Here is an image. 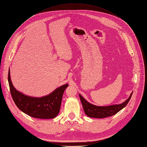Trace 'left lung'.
<instances>
[{
  "label": "left lung",
  "instance_id": "8db88e82",
  "mask_svg": "<svg viewBox=\"0 0 147 147\" xmlns=\"http://www.w3.org/2000/svg\"><path fill=\"white\" fill-rule=\"evenodd\" d=\"M132 92L131 93L129 97L124 102L119 104H114L109 106H97L92 104L85 100L82 95L79 94L84 111L86 114L91 118H102L115 115L120 110L124 109L129 101Z\"/></svg>",
  "mask_w": 147,
  "mask_h": 147
}]
</instances>
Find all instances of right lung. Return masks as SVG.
<instances>
[{"mask_svg":"<svg viewBox=\"0 0 147 147\" xmlns=\"http://www.w3.org/2000/svg\"><path fill=\"white\" fill-rule=\"evenodd\" d=\"M8 82L12 98L19 109L30 117L41 119H52L58 115L64 91L69 86L65 84L47 96L34 97L23 94L14 87L10 78V68Z\"/></svg>","mask_w":147,"mask_h":147,"instance_id":"add662e5","label":"right lung"}]
</instances>
